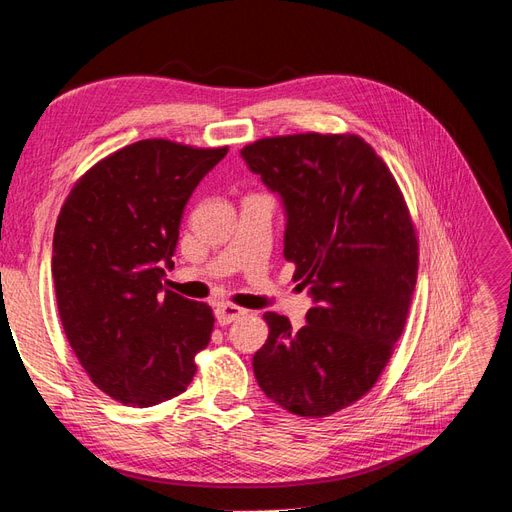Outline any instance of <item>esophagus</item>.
<instances>
[{
  "instance_id": "34e87169",
  "label": "esophagus",
  "mask_w": 512,
  "mask_h": 512,
  "mask_svg": "<svg viewBox=\"0 0 512 512\" xmlns=\"http://www.w3.org/2000/svg\"><path fill=\"white\" fill-rule=\"evenodd\" d=\"M244 313H246V309H242L238 305H231V303L216 305V320L220 326H227V324L235 322L238 318H242Z\"/></svg>"
}]
</instances>
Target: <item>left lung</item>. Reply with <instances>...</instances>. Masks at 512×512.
<instances>
[{
	"mask_svg": "<svg viewBox=\"0 0 512 512\" xmlns=\"http://www.w3.org/2000/svg\"><path fill=\"white\" fill-rule=\"evenodd\" d=\"M242 157L281 194L283 255L316 303L300 331L264 313L270 333L253 357L255 378L294 415H333L376 385L404 331L419 259L409 207L357 134L261 138Z\"/></svg>",
	"mask_w": 512,
	"mask_h": 512,
	"instance_id": "left-lung-1",
	"label": "left lung"
}]
</instances>
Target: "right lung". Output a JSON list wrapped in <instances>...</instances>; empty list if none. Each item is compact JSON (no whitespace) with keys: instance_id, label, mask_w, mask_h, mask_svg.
<instances>
[{"instance_id":"obj_1","label":"right lung","mask_w":512,"mask_h":512,"mask_svg":"<svg viewBox=\"0 0 512 512\" xmlns=\"http://www.w3.org/2000/svg\"><path fill=\"white\" fill-rule=\"evenodd\" d=\"M229 147L149 138L75 181L54 231L56 300L77 361L103 393L153 406L192 383L214 313L164 290L183 207Z\"/></svg>"}]
</instances>
